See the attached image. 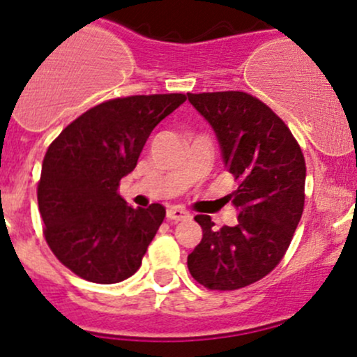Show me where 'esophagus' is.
Here are the masks:
<instances>
[{"mask_svg":"<svg viewBox=\"0 0 357 357\" xmlns=\"http://www.w3.org/2000/svg\"><path fill=\"white\" fill-rule=\"evenodd\" d=\"M166 215H167L169 220H174V222H178V220L188 219L190 213L186 212L185 208H181V207H171V208H167Z\"/></svg>","mask_w":357,"mask_h":357,"instance_id":"esophagus-1","label":"esophagus"}]
</instances>
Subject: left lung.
<instances>
[{"mask_svg": "<svg viewBox=\"0 0 357 357\" xmlns=\"http://www.w3.org/2000/svg\"><path fill=\"white\" fill-rule=\"evenodd\" d=\"M212 126L227 172L238 179L229 195L238 224L215 227L197 215L204 238L188 255L202 286L234 291L264 279L282 260L305 207L306 164L286 123L245 92L188 93Z\"/></svg>", "mask_w": 357, "mask_h": 357, "instance_id": "1", "label": "left lung"}]
</instances>
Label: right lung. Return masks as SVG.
<instances>
[{
  "label": "right lung",
  "instance_id": "1",
  "mask_svg": "<svg viewBox=\"0 0 357 357\" xmlns=\"http://www.w3.org/2000/svg\"><path fill=\"white\" fill-rule=\"evenodd\" d=\"M185 100L183 93L107 100L75 119L47 149L37 186L44 236L82 279L114 284L140 268L166 208L130 207L119 197V181L137 166L152 130Z\"/></svg>",
  "mask_w": 357,
  "mask_h": 357
}]
</instances>
